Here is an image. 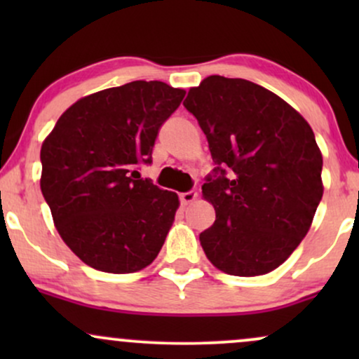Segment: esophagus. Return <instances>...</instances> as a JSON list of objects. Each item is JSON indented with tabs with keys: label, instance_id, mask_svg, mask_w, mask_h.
Masks as SVG:
<instances>
[{
	"label": "esophagus",
	"instance_id": "obj_1",
	"mask_svg": "<svg viewBox=\"0 0 359 359\" xmlns=\"http://www.w3.org/2000/svg\"><path fill=\"white\" fill-rule=\"evenodd\" d=\"M197 199V192L196 191H189V192H182L180 194V203L184 205L194 203Z\"/></svg>",
	"mask_w": 359,
	"mask_h": 359
}]
</instances>
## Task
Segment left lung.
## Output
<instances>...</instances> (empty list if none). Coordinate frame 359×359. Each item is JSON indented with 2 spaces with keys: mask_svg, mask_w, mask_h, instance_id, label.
<instances>
[{
  "mask_svg": "<svg viewBox=\"0 0 359 359\" xmlns=\"http://www.w3.org/2000/svg\"><path fill=\"white\" fill-rule=\"evenodd\" d=\"M184 106L217 165L203 185L216 211L199 236L205 257L228 275L270 273L304 240L323 199L314 131L282 97L246 79L205 77Z\"/></svg>",
  "mask_w": 359,
  "mask_h": 359,
  "instance_id": "left-lung-1",
  "label": "left lung"
}]
</instances>
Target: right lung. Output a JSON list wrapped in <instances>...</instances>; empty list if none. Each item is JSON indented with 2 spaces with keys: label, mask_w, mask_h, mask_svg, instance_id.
<instances>
[{
  "label": "right lung",
  "mask_w": 359,
  "mask_h": 359,
  "mask_svg": "<svg viewBox=\"0 0 359 359\" xmlns=\"http://www.w3.org/2000/svg\"><path fill=\"white\" fill-rule=\"evenodd\" d=\"M185 90L133 81L81 97L43 140L40 189L65 245L90 269L133 273L165 243L179 196L135 170Z\"/></svg>",
  "instance_id": "right-lung-1"
}]
</instances>
